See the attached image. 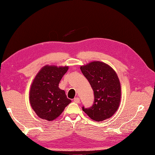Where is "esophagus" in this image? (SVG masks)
Wrapping results in <instances>:
<instances>
[{"label": "esophagus", "mask_w": 155, "mask_h": 155, "mask_svg": "<svg viewBox=\"0 0 155 155\" xmlns=\"http://www.w3.org/2000/svg\"><path fill=\"white\" fill-rule=\"evenodd\" d=\"M73 101H74V102H75V103H77V104H79V101H80V100H79V97H75Z\"/></svg>", "instance_id": "34e87169"}]
</instances>
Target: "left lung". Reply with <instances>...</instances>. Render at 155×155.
Wrapping results in <instances>:
<instances>
[{
	"mask_svg": "<svg viewBox=\"0 0 155 155\" xmlns=\"http://www.w3.org/2000/svg\"><path fill=\"white\" fill-rule=\"evenodd\" d=\"M92 88L94 100L91 107L82 109L90 118L101 121L110 118L118 110L121 87L118 76L109 65L93 61L80 68Z\"/></svg>",
	"mask_w": 155,
	"mask_h": 155,
	"instance_id": "obj_1",
	"label": "left lung"
}]
</instances>
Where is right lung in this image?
Instances as JSON below:
<instances>
[{"mask_svg":"<svg viewBox=\"0 0 155 155\" xmlns=\"http://www.w3.org/2000/svg\"><path fill=\"white\" fill-rule=\"evenodd\" d=\"M68 67L45 66L37 74L30 92V104L37 115L42 119L54 120L62 113L71 100L59 83Z\"/></svg>","mask_w":155,"mask_h":155,"instance_id":"1","label":"right lung"}]
</instances>
